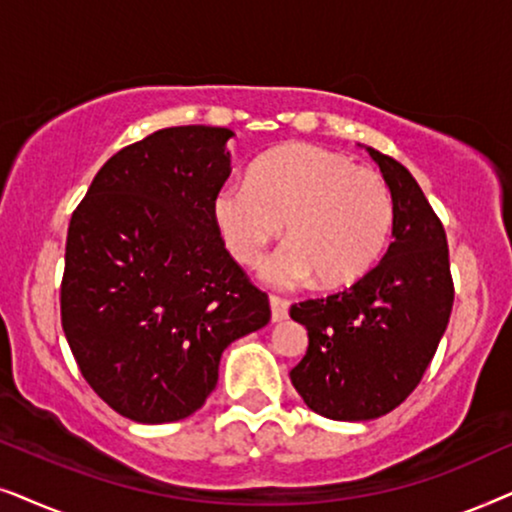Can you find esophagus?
Listing matches in <instances>:
<instances>
[{
    "label": "esophagus",
    "mask_w": 512,
    "mask_h": 512,
    "mask_svg": "<svg viewBox=\"0 0 512 512\" xmlns=\"http://www.w3.org/2000/svg\"><path fill=\"white\" fill-rule=\"evenodd\" d=\"M269 304H271V318H274V323H278V320L288 318V309H290L288 299L271 295V297H269Z\"/></svg>",
    "instance_id": "1"
}]
</instances>
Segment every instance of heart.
Segmentation results:
<instances>
[{
	"mask_svg": "<svg viewBox=\"0 0 512 512\" xmlns=\"http://www.w3.org/2000/svg\"><path fill=\"white\" fill-rule=\"evenodd\" d=\"M224 245L245 267H257L281 238L292 241L267 264V278L292 288L309 278L344 288L370 274L384 255L395 208L374 168L318 145H285L250 168L248 182H229L213 199Z\"/></svg>",
	"mask_w": 512,
	"mask_h": 512,
	"instance_id": "b5f03b06",
	"label": "heart"
}]
</instances>
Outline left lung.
I'll use <instances>...</instances> for the list:
<instances>
[{
    "label": "left lung",
    "instance_id": "left-lung-1",
    "mask_svg": "<svg viewBox=\"0 0 512 512\" xmlns=\"http://www.w3.org/2000/svg\"><path fill=\"white\" fill-rule=\"evenodd\" d=\"M393 196V243L370 274L342 292L292 304L309 332L290 379L320 417L367 421L419 386L454 304L445 227L410 170L367 147Z\"/></svg>",
    "mask_w": 512,
    "mask_h": 512
}]
</instances>
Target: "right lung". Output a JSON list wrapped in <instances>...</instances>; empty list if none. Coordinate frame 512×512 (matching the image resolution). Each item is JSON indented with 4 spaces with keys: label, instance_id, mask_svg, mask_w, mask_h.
<instances>
[{
    "label": "right lung",
    "instance_id": "1",
    "mask_svg": "<svg viewBox=\"0 0 512 512\" xmlns=\"http://www.w3.org/2000/svg\"><path fill=\"white\" fill-rule=\"evenodd\" d=\"M229 128L175 126L109 159L72 213L60 320L88 386L121 417L170 424L217 386L234 339L269 323L217 231Z\"/></svg>",
    "mask_w": 512,
    "mask_h": 512
}]
</instances>
